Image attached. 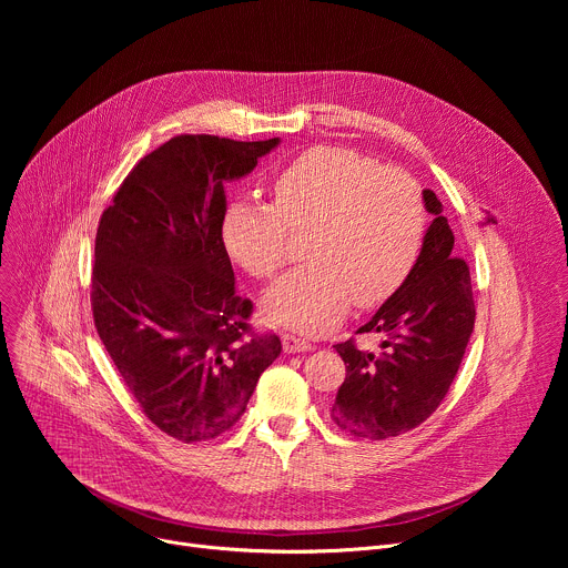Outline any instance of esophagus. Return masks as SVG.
<instances>
[{
	"label": "esophagus",
	"mask_w": 568,
	"mask_h": 568,
	"mask_svg": "<svg viewBox=\"0 0 568 568\" xmlns=\"http://www.w3.org/2000/svg\"><path fill=\"white\" fill-rule=\"evenodd\" d=\"M314 346L310 342H305V339H301L296 335H283V351L285 353H307Z\"/></svg>",
	"instance_id": "34e87169"
}]
</instances>
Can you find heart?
I'll return each instance as SVG.
<instances>
[{"label": "heart", "instance_id": "obj_1", "mask_svg": "<svg viewBox=\"0 0 568 568\" xmlns=\"http://www.w3.org/2000/svg\"><path fill=\"white\" fill-rule=\"evenodd\" d=\"M274 204L233 200L222 215L229 256L256 278H274L292 233L310 231V265L272 285L270 321L305 335L333 328L351 310L386 301L414 270L427 229L423 191L399 169L348 148L301 152L276 175Z\"/></svg>", "mask_w": 568, "mask_h": 568}]
</instances>
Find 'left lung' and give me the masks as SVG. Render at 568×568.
Returning a JSON list of instances; mask_svg holds the SVG:
<instances>
[{"mask_svg": "<svg viewBox=\"0 0 568 568\" xmlns=\"http://www.w3.org/2000/svg\"><path fill=\"white\" fill-rule=\"evenodd\" d=\"M434 215L420 256L357 333H382V353L337 344L346 379L331 418L357 438L384 440L425 423L447 395L474 331L469 267L454 256V233L434 191H423Z\"/></svg>", "mask_w": 568, "mask_h": 568, "instance_id": "1", "label": "left lung"}]
</instances>
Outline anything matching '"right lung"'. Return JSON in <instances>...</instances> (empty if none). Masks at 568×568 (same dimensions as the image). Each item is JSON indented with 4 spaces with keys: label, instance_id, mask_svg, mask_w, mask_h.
<instances>
[{
    "label": "right lung",
    "instance_id": "obj_1",
    "mask_svg": "<svg viewBox=\"0 0 568 568\" xmlns=\"http://www.w3.org/2000/svg\"><path fill=\"white\" fill-rule=\"evenodd\" d=\"M278 141L173 136L130 171L99 222V337L145 418L182 443L231 429L283 348L252 331L220 231L224 184Z\"/></svg>",
    "mask_w": 568,
    "mask_h": 568
}]
</instances>
